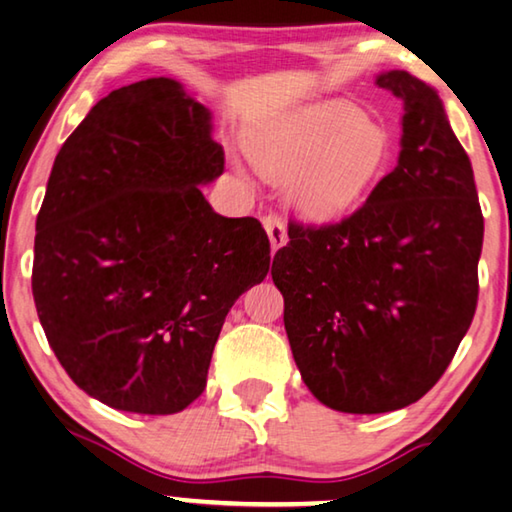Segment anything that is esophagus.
Returning <instances> with one entry per match:
<instances>
[{"mask_svg":"<svg viewBox=\"0 0 512 512\" xmlns=\"http://www.w3.org/2000/svg\"><path fill=\"white\" fill-rule=\"evenodd\" d=\"M263 226L267 231V236H270L272 242V249H281L283 245L288 242V229H286V220H283L281 215H265L263 217Z\"/></svg>","mask_w":512,"mask_h":512,"instance_id":"1","label":"esophagus"}]
</instances>
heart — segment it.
Returning a JSON list of instances; mask_svg holds the SVG:
<instances>
[{
  "label": "heart",
  "instance_id": "b5f03b06",
  "mask_svg": "<svg viewBox=\"0 0 512 512\" xmlns=\"http://www.w3.org/2000/svg\"><path fill=\"white\" fill-rule=\"evenodd\" d=\"M254 163L290 181V199L311 220H335L370 195L392 163V136L363 108L331 99L299 106L254 133Z\"/></svg>",
  "mask_w": 512,
  "mask_h": 512
}]
</instances>
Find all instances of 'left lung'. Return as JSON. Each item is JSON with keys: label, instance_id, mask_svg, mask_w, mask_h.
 <instances>
[{"label": "left lung", "instance_id": "1", "mask_svg": "<svg viewBox=\"0 0 512 512\" xmlns=\"http://www.w3.org/2000/svg\"><path fill=\"white\" fill-rule=\"evenodd\" d=\"M376 86L404 102L397 167L345 220H292L272 261L301 379L356 415L415 404L445 374L476 311L483 247L472 163L438 92L404 70Z\"/></svg>", "mask_w": 512, "mask_h": 512}]
</instances>
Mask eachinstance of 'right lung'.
<instances>
[{
    "label": "right lung",
    "instance_id": "obj_1",
    "mask_svg": "<svg viewBox=\"0 0 512 512\" xmlns=\"http://www.w3.org/2000/svg\"><path fill=\"white\" fill-rule=\"evenodd\" d=\"M222 172L211 111L165 77L99 99L56 154L33 301L58 363L102 404L190 406L226 313L267 276L261 222L217 215L201 195Z\"/></svg>",
    "mask_w": 512,
    "mask_h": 512
}]
</instances>
